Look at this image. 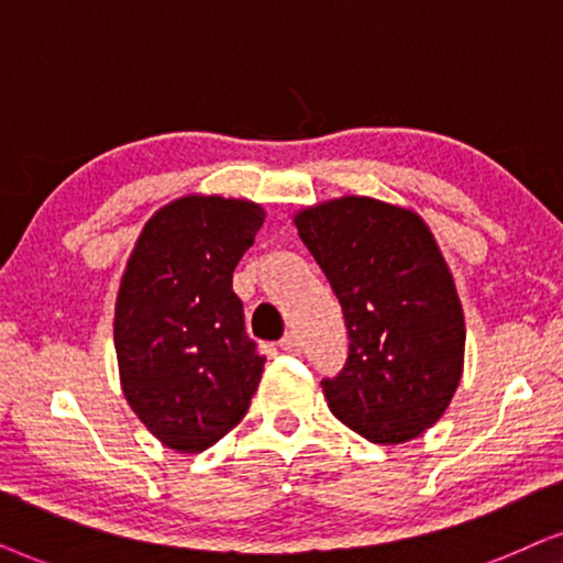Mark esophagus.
<instances>
[{
  "mask_svg": "<svg viewBox=\"0 0 563 563\" xmlns=\"http://www.w3.org/2000/svg\"><path fill=\"white\" fill-rule=\"evenodd\" d=\"M301 336H298L296 332H288L286 336H283L280 340V350H286L288 355H298V352H301Z\"/></svg>",
  "mask_w": 563,
  "mask_h": 563,
  "instance_id": "34e87169",
  "label": "esophagus"
}]
</instances>
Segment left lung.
<instances>
[{
	"instance_id": "8db88e82",
	"label": "left lung",
	"mask_w": 563,
	"mask_h": 563,
	"mask_svg": "<svg viewBox=\"0 0 563 563\" xmlns=\"http://www.w3.org/2000/svg\"><path fill=\"white\" fill-rule=\"evenodd\" d=\"M347 321L350 352L321 380L332 415L371 443L438 422L463 376L466 321L451 267L409 208L342 195L294 216Z\"/></svg>"
}]
</instances>
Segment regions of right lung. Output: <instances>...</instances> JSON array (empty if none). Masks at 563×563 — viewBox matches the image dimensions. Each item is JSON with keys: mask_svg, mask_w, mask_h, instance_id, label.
I'll return each mask as SVG.
<instances>
[{"mask_svg": "<svg viewBox=\"0 0 563 563\" xmlns=\"http://www.w3.org/2000/svg\"><path fill=\"white\" fill-rule=\"evenodd\" d=\"M262 223L252 200L185 195L146 221L125 262L112 321L120 388L177 453L219 443L260 386L265 357L244 332L231 277Z\"/></svg>", "mask_w": 563, "mask_h": 563, "instance_id": "right-lung-1", "label": "right lung"}]
</instances>
